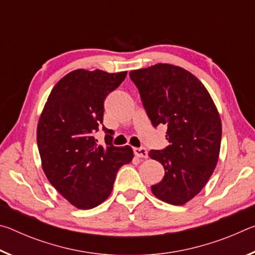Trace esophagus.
Here are the masks:
<instances>
[{
    "label": "esophagus",
    "mask_w": 255,
    "mask_h": 255,
    "mask_svg": "<svg viewBox=\"0 0 255 255\" xmlns=\"http://www.w3.org/2000/svg\"><path fill=\"white\" fill-rule=\"evenodd\" d=\"M133 153H135V155H136L137 157L146 158V157L148 156V152L144 147H136V148H133Z\"/></svg>",
    "instance_id": "esophagus-1"
}]
</instances>
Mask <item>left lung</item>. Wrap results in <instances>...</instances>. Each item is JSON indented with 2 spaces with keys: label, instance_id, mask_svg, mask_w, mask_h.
I'll return each mask as SVG.
<instances>
[{
  "label": "left lung",
  "instance_id": "obj_1",
  "mask_svg": "<svg viewBox=\"0 0 255 255\" xmlns=\"http://www.w3.org/2000/svg\"><path fill=\"white\" fill-rule=\"evenodd\" d=\"M154 127H167L170 145L149 150L164 166V178L152 185L155 197L181 206L208 182L218 161L222 122L204 84L184 68L156 64L129 73Z\"/></svg>",
  "mask_w": 255,
  "mask_h": 255
}]
</instances>
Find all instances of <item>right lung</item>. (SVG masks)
<instances>
[{
    "label": "right lung",
    "mask_w": 255,
    "mask_h": 255,
    "mask_svg": "<svg viewBox=\"0 0 255 255\" xmlns=\"http://www.w3.org/2000/svg\"><path fill=\"white\" fill-rule=\"evenodd\" d=\"M127 72L76 70L54 86L37 127L42 169L51 185L79 209H91L110 196L118 170L131 162L130 146L117 147L103 126L107 96ZM101 127L105 144L94 133Z\"/></svg>",
    "instance_id": "obj_1"
}]
</instances>
